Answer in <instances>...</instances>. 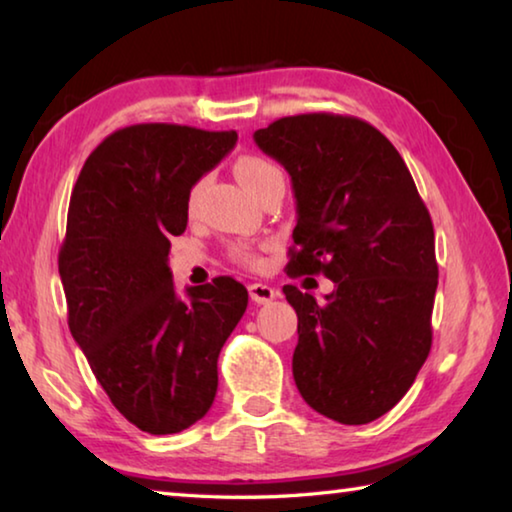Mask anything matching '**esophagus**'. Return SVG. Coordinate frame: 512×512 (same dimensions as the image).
I'll return each mask as SVG.
<instances>
[{
    "label": "esophagus",
    "mask_w": 512,
    "mask_h": 512,
    "mask_svg": "<svg viewBox=\"0 0 512 512\" xmlns=\"http://www.w3.org/2000/svg\"><path fill=\"white\" fill-rule=\"evenodd\" d=\"M248 291H250V298H253V302H257V305H268V302L277 298V291L262 282L250 284Z\"/></svg>",
    "instance_id": "esophagus-1"
}]
</instances>
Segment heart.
Listing matches in <instances>:
<instances>
[{"instance_id":"heart-1","label":"heart","mask_w":512,"mask_h":512,"mask_svg":"<svg viewBox=\"0 0 512 512\" xmlns=\"http://www.w3.org/2000/svg\"><path fill=\"white\" fill-rule=\"evenodd\" d=\"M235 169H237V176L241 180V185H244L250 194H257L259 189H262L268 183V180L282 178L280 167L273 164L271 160L259 158V155H244V158L237 162ZM198 192H201V183H196L192 189H189V194H187L189 210H194V207H196ZM235 257L239 259V262H244L248 266H257L259 262H262L259 253H255V250L248 248V246H237Z\"/></svg>"}]
</instances>
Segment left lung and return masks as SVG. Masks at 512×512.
<instances>
[{"mask_svg":"<svg viewBox=\"0 0 512 512\" xmlns=\"http://www.w3.org/2000/svg\"><path fill=\"white\" fill-rule=\"evenodd\" d=\"M291 176L289 275L323 273L325 302L284 287L298 314L293 379L311 409L368 424L402 400L431 350L433 223L395 146L357 117L311 112L255 131Z\"/></svg>","mask_w":512,"mask_h":512,"instance_id":"8db88e82","label":"left lung"}]
</instances>
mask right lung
<instances>
[{
  "label": "right lung",
  "instance_id": "right-lung-1",
  "mask_svg": "<svg viewBox=\"0 0 512 512\" xmlns=\"http://www.w3.org/2000/svg\"><path fill=\"white\" fill-rule=\"evenodd\" d=\"M237 144L235 131L137 124L85 160L58 253L69 332L115 409L153 436L192 427L219 386V352L248 307L232 277L187 287L169 268L187 194Z\"/></svg>",
  "mask_w": 512,
  "mask_h": 512
}]
</instances>
